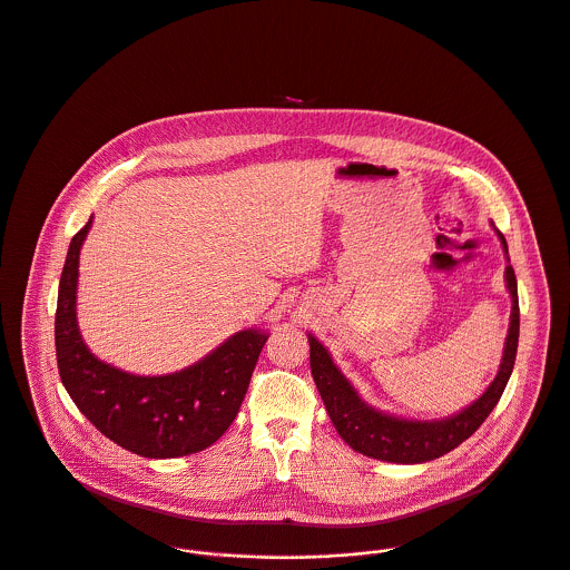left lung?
Here are the masks:
<instances>
[{"label": "left lung", "instance_id": "8db88e82", "mask_svg": "<svg viewBox=\"0 0 570 570\" xmlns=\"http://www.w3.org/2000/svg\"><path fill=\"white\" fill-rule=\"evenodd\" d=\"M504 250L509 255V246L504 235L498 230ZM507 286L513 297L511 326L504 346V357L498 377L487 389V393L473 402L466 411L440 420V422H413L400 420L393 415H384L371 406H366L348 380L333 364L328 351L308 335L311 342V373L317 384V391L324 400L328 417L337 429L340 438L357 453L366 458H375L382 462L395 464H422L438 460L453 449H458L464 440H469L498 406L509 377L515 366L518 342H520V299H518V279L515 271L509 262L507 266Z\"/></svg>", "mask_w": 570, "mask_h": 570}]
</instances>
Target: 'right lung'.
I'll list each match as a JSON object with an SVG mask.
<instances>
[{
  "label": "right lung",
  "mask_w": 570,
  "mask_h": 570,
  "mask_svg": "<svg viewBox=\"0 0 570 570\" xmlns=\"http://www.w3.org/2000/svg\"><path fill=\"white\" fill-rule=\"evenodd\" d=\"M90 224L92 217L72 237L59 279L55 351L61 384L86 420L121 449L150 460L199 453L233 424L268 335L239 331L202 362L161 377L99 362L75 317L79 248Z\"/></svg>",
  "instance_id": "add662e5"
}]
</instances>
